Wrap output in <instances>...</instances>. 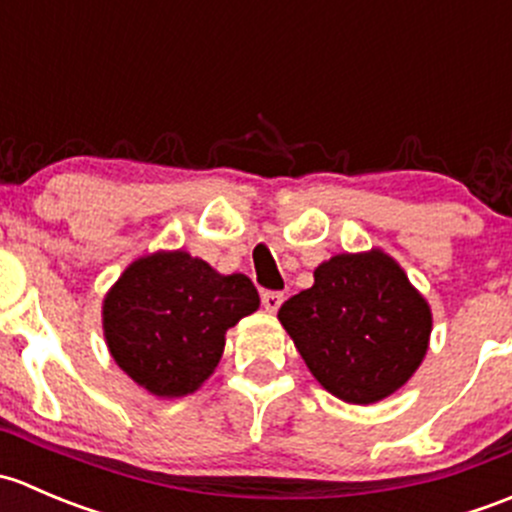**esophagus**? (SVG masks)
Listing matches in <instances>:
<instances>
[{"mask_svg":"<svg viewBox=\"0 0 512 512\" xmlns=\"http://www.w3.org/2000/svg\"><path fill=\"white\" fill-rule=\"evenodd\" d=\"M282 302H285V294H282V292H272V289L262 292V307H265L267 312L275 314L277 309H280Z\"/></svg>","mask_w":512,"mask_h":512,"instance_id":"obj_1","label":"esophagus"}]
</instances>
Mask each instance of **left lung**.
Here are the masks:
<instances>
[{
	"instance_id": "1",
	"label": "left lung",
	"mask_w": 512,
	"mask_h": 512,
	"mask_svg": "<svg viewBox=\"0 0 512 512\" xmlns=\"http://www.w3.org/2000/svg\"><path fill=\"white\" fill-rule=\"evenodd\" d=\"M314 379L347 404H376L421 366L431 309L386 252L334 255L277 312Z\"/></svg>"
}]
</instances>
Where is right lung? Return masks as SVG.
<instances>
[{
    "label": "right lung",
    "mask_w": 512,
    "mask_h": 512,
    "mask_svg": "<svg viewBox=\"0 0 512 512\" xmlns=\"http://www.w3.org/2000/svg\"><path fill=\"white\" fill-rule=\"evenodd\" d=\"M260 307L250 277L220 275L188 252H153L126 267L103 299L116 364L153 396L193 394L215 371L225 332Z\"/></svg>",
    "instance_id": "add662e5"
}]
</instances>
